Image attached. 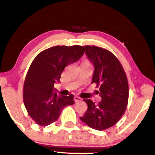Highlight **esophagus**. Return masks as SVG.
Returning <instances> with one entry per match:
<instances>
[{
	"mask_svg": "<svg viewBox=\"0 0 155 155\" xmlns=\"http://www.w3.org/2000/svg\"><path fill=\"white\" fill-rule=\"evenodd\" d=\"M74 100L75 102H79V101H80L81 100V99L79 97H75L74 98Z\"/></svg>",
	"mask_w": 155,
	"mask_h": 155,
	"instance_id": "obj_1",
	"label": "esophagus"
}]
</instances>
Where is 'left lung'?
I'll return each mask as SVG.
<instances>
[{"instance_id": "1", "label": "left lung", "mask_w": 155, "mask_h": 155, "mask_svg": "<svg viewBox=\"0 0 155 155\" xmlns=\"http://www.w3.org/2000/svg\"><path fill=\"white\" fill-rule=\"evenodd\" d=\"M84 48L94 66L91 84L99 87L101 101L96 105L91 99H84L88 109L80 119L92 129L107 130L124 114L128 103V81L120 62L112 53L95 46Z\"/></svg>"}]
</instances>
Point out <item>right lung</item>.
<instances>
[{"label": "right lung", "mask_w": 155, "mask_h": 155, "mask_svg": "<svg viewBox=\"0 0 155 155\" xmlns=\"http://www.w3.org/2000/svg\"><path fill=\"white\" fill-rule=\"evenodd\" d=\"M81 46H56L43 51L31 64L23 86V102L28 115L41 126L57 120L62 109L74 104L73 94L61 95L54 88L66 66L79 60Z\"/></svg>", "instance_id": "1"}]
</instances>
